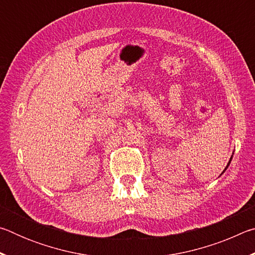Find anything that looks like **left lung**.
<instances>
[{"instance_id":"8db88e82","label":"left lung","mask_w":255,"mask_h":255,"mask_svg":"<svg viewBox=\"0 0 255 255\" xmlns=\"http://www.w3.org/2000/svg\"><path fill=\"white\" fill-rule=\"evenodd\" d=\"M232 157H233V156H232ZM232 157H231V159H230V162H228V163H227V165H226V167H225V170H224V171L222 172V174L224 173V172H225V171L227 170V167H228V166H230V164H231V161H232ZM222 174H221V175H222Z\"/></svg>"}]
</instances>
